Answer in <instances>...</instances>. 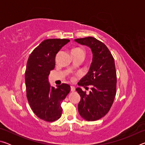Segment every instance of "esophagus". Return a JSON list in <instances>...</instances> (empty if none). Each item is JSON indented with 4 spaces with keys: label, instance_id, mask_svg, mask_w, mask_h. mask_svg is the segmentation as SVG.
Listing matches in <instances>:
<instances>
[{
    "label": "esophagus",
    "instance_id": "1",
    "mask_svg": "<svg viewBox=\"0 0 145 145\" xmlns=\"http://www.w3.org/2000/svg\"><path fill=\"white\" fill-rule=\"evenodd\" d=\"M75 91V88L74 86H71V91L74 92Z\"/></svg>",
    "mask_w": 145,
    "mask_h": 145
}]
</instances>
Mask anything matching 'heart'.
Listing matches in <instances>:
<instances>
[{
    "instance_id": "heart-1",
    "label": "heart",
    "mask_w": 145,
    "mask_h": 145,
    "mask_svg": "<svg viewBox=\"0 0 145 145\" xmlns=\"http://www.w3.org/2000/svg\"><path fill=\"white\" fill-rule=\"evenodd\" d=\"M76 53H82L84 54V50L81 48H76L73 49L72 50V54H76Z\"/></svg>"
}]
</instances>
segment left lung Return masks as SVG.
I'll list each match as a JSON object with an SVG mask.
<instances>
[{"instance_id": "left-lung-1", "label": "left lung", "mask_w": 145, "mask_h": 145, "mask_svg": "<svg viewBox=\"0 0 145 145\" xmlns=\"http://www.w3.org/2000/svg\"><path fill=\"white\" fill-rule=\"evenodd\" d=\"M75 41L89 47L93 54L92 63L86 75L78 82L79 86L88 89L89 94L80 88L76 91L80 96L78 112L87 121H96L104 117L111 109L116 91V72L114 58L101 41L93 37L75 39Z\"/></svg>"}]
</instances>
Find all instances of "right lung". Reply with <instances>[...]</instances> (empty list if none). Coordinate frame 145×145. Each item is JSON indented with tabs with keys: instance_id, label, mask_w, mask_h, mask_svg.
<instances>
[{
	"instance_id": "1",
	"label": "right lung",
	"mask_w": 145,
	"mask_h": 145,
	"mask_svg": "<svg viewBox=\"0 0 145 145\" xmlns=\"http://www.w3.org/2000/svg\"><path fill=\"white\" fill-rule=\"evenodd\" d=\"M70 40L48 39L32 52L25 73L27 98L36 116L46 121L58 120L62 114L61 103L70 91V86L62 84L51 86L48 75L55 68L57 52Z\"/></svg>"
}]
</instances>
